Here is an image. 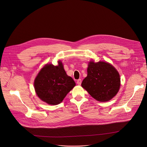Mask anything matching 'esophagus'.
<instances>
[{"instance_id":"esophagus-1","label":"esophagus","mask_w":147,"mask_h":147,"mask_svg":"<svg viewBox=\"0 0 147 147\" xmlns=\"http://www.w3.org/2000/svg\"><path fill=\"white\" fill-rule=\"evenodd\" d=\"M81 82H82L81 80V79H78V80L77 81V84H78V85H81Z\"/></svg>"}]
</instances>
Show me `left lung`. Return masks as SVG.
I'll use <instances>...</instances> for the list:
<instances>
[{"mask_svg":"<svg viewBox=\"0 0 147 147\" xmlns=\"http://www.w3.org/2000/svg\"><path fill=\"white\" fill-rule=\"evenodd\" d=\"M87 73L81 86L96 100L108 101L117 94L120 86V78L112 65L105 61H90Z\"/></svg>","mask_w":147,"mask_h":147,"instance_id":"left-lung-1","label":"left lung"}]
</instances>
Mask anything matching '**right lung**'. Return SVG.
Returning <instances> with one entry per match:
<instances>
[{
    "mask_svg": "<svg viewBox=\"0 0 147 147\" xmlns=\"http://www.w3.org/2000/svg\"><path fill=\"white\" fill-rule=\"evenodd\" d=\"M76 86L73 79L67 75L62 63L58 66L47 65L35 78L34 88L38 97L49 105L61 102Z\"/></svg>",
    "mask_w": 147,
    "mask_h": 147,
    "instance_id": "add662e5",
    "label": "right lung"
}]
</instances>
